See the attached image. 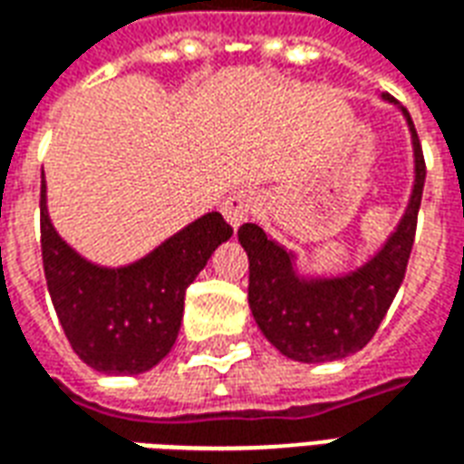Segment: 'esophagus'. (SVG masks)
<instances>
[{
	"instance_id": "esophagus-1",
	"label": "esophagus",
	"mask_w": 464,
	"mask_h": 464,
	"mask_svg": "<svg viewBox=\"0 0 464 464\" xmlns=\"http://www.w3.org/2000/svg\"><path fill=\"white\" fill-rule=\"evenodd\" d=\"M253 211H256V196L251 191H236L223 201V216L233 228H238L248 221Z\"/></svg>"
}]
</instances>
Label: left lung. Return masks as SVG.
I'll return each mask as SVG.
<instances>
[{"instance_id": "1", "label": "left lung", "mask_w": 464, "mask_h": 464, "mask_svg": "<svg viewBox=\"0 0 464 464\" xmlns=\"http://www.w3.org/2000/svg\"><path fill=\"white\" fill-rule=\"evenodd\" d=\"M385 102L395 104L390 94ZM412 139L415 183L408 208L385 246L355 271L333 278H305L295 256L266 236L261 226L243 223L238 241L248 253V305L261 333L298 362H328L358 353L375 335L408 271L415 241L425 159L410 114L400 106Z\"/></svg>"}]
</instances>
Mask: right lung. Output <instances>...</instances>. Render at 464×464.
Listing matches in <instances>:
<instances>
[{
	"label": "right lung",
	"mask_w": 464,
	"mask_h": 464,
	"mask_svg": "<svg viewBox=\"0 0 464 464\" xmlns=\"http://www.w3.org/2000/svg\"><path fill=\"white\" fill-rule=\"evenodd\" d=\"M42 261L59 323L79 358L106 375H139L176 343L183 298L211 253L231 238L221 213H206L136 263L104 268L56 233L42 181Z\"/></svg>",
	"instance_id": "right-lung-1"
}]
</instances>
